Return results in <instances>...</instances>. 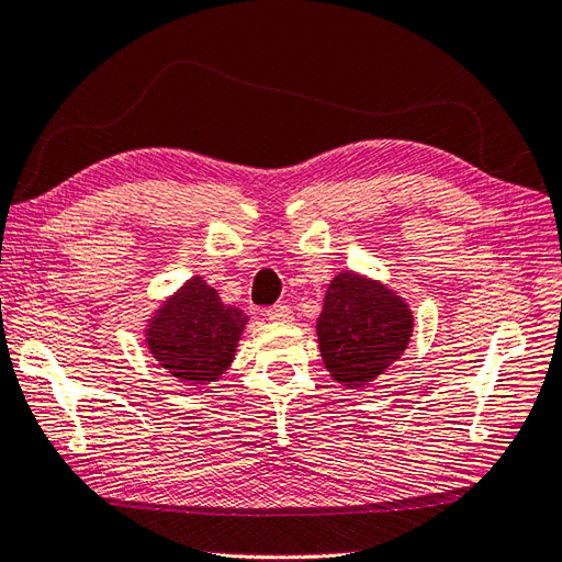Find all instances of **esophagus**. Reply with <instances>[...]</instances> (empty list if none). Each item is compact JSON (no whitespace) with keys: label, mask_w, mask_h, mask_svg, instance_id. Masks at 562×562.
I'll list each match as a JSON object with an SVG mask.
<instances>
[{"label":"esophagus","mask_w":562,"mask_h":562,"mask_svg":"<svg viewBox=\"0 0 562 562\" xmlns=\"http://www.w3.org/2000/svg\"><path fill=\"white\" fill-rule=\"evenodd\" d=\"M266 316L274 324H288V321H292V308L288 304H274L268 308Z\"/></svg>","instance_id":"1"}]
</instances>
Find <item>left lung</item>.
<instances>
[{"label": "left lung", "mask_w": 562, "mask_h": 562, "mask_svg": "<svg viewBox=\"0 0 562 562\" xmlns=\"http://www.w3.org/2000/svg\"><path fill=\"white\" fill-rule=\"evenodd\" d=\"M316 336L330 376L348 389H362L408 348L413 312L386 284L340 272L328 284Z\"/></svg>", "instance_id": "obj_1"}]
</instances>
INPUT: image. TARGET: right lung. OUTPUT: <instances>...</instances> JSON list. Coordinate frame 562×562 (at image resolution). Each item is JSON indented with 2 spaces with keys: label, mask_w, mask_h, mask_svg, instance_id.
<instances>
[{
  "label": "right lung",
  "mask_w": 562,
  "mask_h": 562,
  "mask_svg": "<svg viewBox=\"0 0 562 562\" xmlns=\"http://www.w3.org/2000/svg\"><path fill=\"white\" fill-rule=\"evenodd\" d=\"M246 321L241 308L224 304L195 274L149 318L147 348L186 386H205L229 369Z\"/></svg>",
  "instance_id": "right-lung-1"
}]
</instances>
